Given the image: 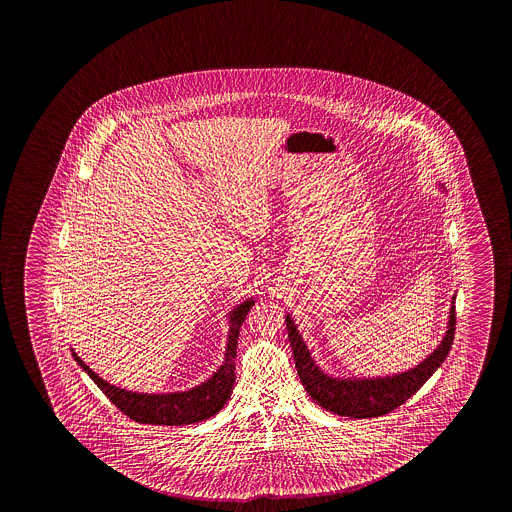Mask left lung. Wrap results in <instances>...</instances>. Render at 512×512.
<instances>
[{"label": "left lung", "mask_w": 512, "mask_h": 512, "mask_svg": "<svg viewBox=\"0 0 512 512\" xmlns=\"http://www.w3.org/2000/svg\"><path fill=\"white\" fill-rule=\"evenodd\" d=\"M287 336L293 346L294 362L298 377L302 380L305 391L314 402L323 409L350 418H377L394 411L407 402L412 394L418 393L419 387L432 377V373L443 364L450 352L455 336V305L450 309L448 332L441 344L427 359L419 362L416 368L394 377L386 378H332L325 375L314 364L302 336L294 327L293 319L285 318Z\"/></svg>", "instance_id": "8db88e82"}]
</instances>
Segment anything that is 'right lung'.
<instances>
[{
    "label": "right lung",
    "instance_id": "add662e5",
    "mask_svg": "<svg viewBox=\"0 0 512 512\" xmlns=\"http://www.w3.org/2000/svg\"><path fill=\"white\" fill-rule=\"evenodd\" d=\"M252 305L253 300L244 302L230 314V334H228L227 353H225L223 366L207 382H203L202 386L194 387L185 393L139 394L125 391V389L110 386L109 382L98 377L75 352L73 357L80 364V368H84L85 373L93 378L94 384L100 387L110 402L137 423L169 425V427L200 423L221 411L232 394L239 328L243 325L244 318Z\"/></svg>",
    "mask_w": 512,
    "mask_h": 512
}]
</instances>
